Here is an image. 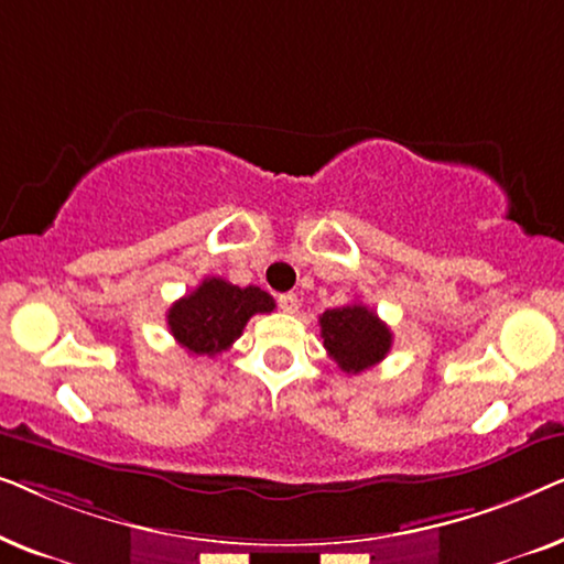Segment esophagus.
Returning a JSON list of instances; mask_svg holds the SVG:
<instances>
[{"label": "esophagus", "mask_w": 564, "mask_h": 564, "mask_svg": "<svg viewBox=\"0 0 564 564\" xmlns=\"http://www.w3.org/2000/svg\"><path fill=\"white\" fill-rule=\"evenodd\" d=\"M276 303H280L284 313H297V307H300V300L295 292H284V295L276 297Z\"/></svg>", "instance_id": "34e87169"}]
</instances>
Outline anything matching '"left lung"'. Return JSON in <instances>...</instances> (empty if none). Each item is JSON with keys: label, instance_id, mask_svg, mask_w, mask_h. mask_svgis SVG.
Here are the masks:
<instances>
[{"label": "left lung", "instance_id": "1", "mask_svg": "<svg viewBox=\"0 0 564 564\" xmlns=\"http://www.w3.org/2000/svg\"><path fill=\"white\" fill-rule=\"evenodd\" d=\"M321 338L328 357L344 372L359 375L380 365L392 346V334L367 305L351 303L330 307L318 318Z\"/></svg>", "mask_w": 564, "mask_h": 564}]
</instances>
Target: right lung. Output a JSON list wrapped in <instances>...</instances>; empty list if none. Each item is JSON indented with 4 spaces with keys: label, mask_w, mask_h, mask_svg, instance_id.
Returning <instances> with one entry per match:
<instances>
[{
    "label": "right lung",
    "mask_w": 564,
    "mask_h": 564,
    "mask_svg": "<svg viewBox=\"0 0 564 564\" xmlns=\"http://www.w3.org/2000/svg\"><path fill=\"white\" fill-rule=\"evenodd\" d=\"M272 311L274 297L269 292L253 284L238 288L220 276H207L195 292L169 307L166 321L176 344L195 357H215L230 349L251 315Z\"/></svg>",
    "instance_id": "obj_1"
}]
</instances>
